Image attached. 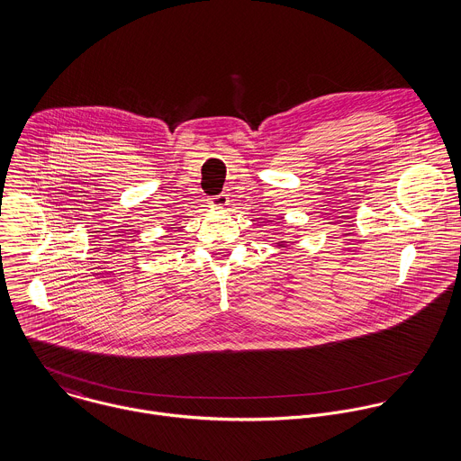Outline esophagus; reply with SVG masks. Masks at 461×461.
<instances>
[{"label":"esophagus","mask_w":461,"mask_h":461,"mask_svg":"<svg viewBox=\"0 0 461 461\" xmlns=\"http://www.w3.org/2000/svg\"><path fill=\"white\" fill-rule=\"evenodd\" d=\"M210 204H212V206H215V208H222V206H226V204H228V195H226V194L213 195V197L210 199Z\"/></svg>","instance_id":"34e87169"}]
</instances>
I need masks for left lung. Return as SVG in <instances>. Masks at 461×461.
<instances>
[{
    "instance_id": "8db88e82",
    "label": "left lung",
    "mask_w": 461,
    "mask_h": 461,
    "mask_svg": "<svg viewBox=\"0 0 461 461\" xmlns=\"http://www.w3.org/2000/svg\"><path fill=\"white\" fill-rule=\"evenodd\" d=\"M279 246H283V244H281V242H279Z\"/></svg>"
}]
</instances>
